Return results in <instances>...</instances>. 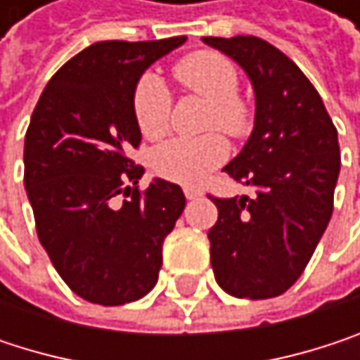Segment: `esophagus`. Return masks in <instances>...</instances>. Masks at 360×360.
Listing matches in <instances>:
<instances>
[{
    "label": "esophagus",
    "mask_w": 360,
    "mask_h": 360,
    "mask_svg": "<svg viewBox=\"0 0 360 360\" xmlns=\"http://www.w3.org/2000/svg\"><path fill=\"white\" fill-rule=\"evenodd\" d=\"M200 195H202V191H200V189L185 187V198H187V200H195V198H200Z\"/></svg>",
    "instance_id": "1"
}]
</instances>
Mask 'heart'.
Returning <instances> with one entry per match:
<instances>
[{
    "mask_svg": "<svg viewBox=\"0 0 360 360\" xmlns=\"http://www.w3.org/2000/svg\"><path fill=\"white\" fill-rule=\"evenodd\" d=\"M175 77L181 85L208 100V129H221L229 137H244L252 131L254 110L240 91V72L236 64L212 49H200L183 56L175 64ZM173 96L167 83L146 72L133 91V116L139 131L156 139L167 133L171 124ZM229 154L227 141L219 135L179 137L160 146L152 156L154 171L169 181L193 187L208 177L212 169L225 162Z\"/></svg>",
    "mask_w": 360,
    "mask_h": 360,
    "instance_id": "1",
    "label": "heart"
}]
</instances>
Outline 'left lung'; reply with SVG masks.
Listing matches in <instances>:
<instances>
[{
    "label": "left lung",
    "mask_w": 360,
    "mask_h": 360,
    "mask_svg": "<svg viewBox=\"0 0 360 360\" xmlns=\"http://www.w3.org/2000/svg\"><path fill=\"white\" fill-rule=\"evenodd\" d=\"M250 77L256 118L248 143L223 169L254 195L214 198L208 231L217 283L236 298L264 300L307 269L333 212L338 131L307 75L260 37H204Z\"/></svg>",
    "instance_id": "left-lung-1"
}]
</instances>
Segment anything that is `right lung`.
Returning <instances> with one entry per match:
<instances>
[{
    "mask_svg": "<svg viewBox=\"0 0 360 360\" xmlns=\"http://www.w3.org/2000/svg\"><path fill=\"white\" fill-rule=\"evenodd\" d=\"M185 43L100 41L45 85L25 137V187L37 236L83 300L118 307L158 281L162 244L185 208L177 183L139 189L133 91L143 70Z\"/></svg>",
    "mask_w": 360,
    "mask_h": 360,
    "instance_id": "obj_1",
    "label": "right lung"
}]
</instances>
